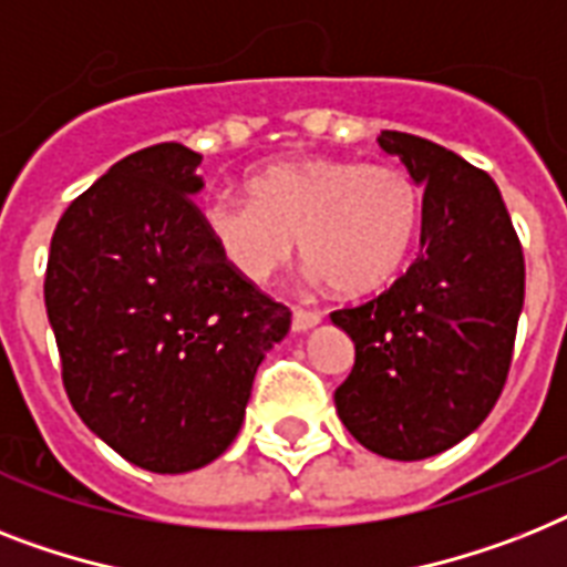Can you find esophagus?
I'll return each instance as SVG.
<instances>
[{"instance_id": "obj_1", "label": "esophagus", "mask_w": 567, "mask_h": 567, "mask_svg": "<svg viewBox=\"0 0 567 567\" xmlns=\"http://www.w3.org/2000/svg\"><path fill=\"white\" fill-rule=\"evenodd\" d=\"M320 320H323V315H320V311H311V308H293L291 323H293V329H297V331L315 329Z\"/></svg>"}]
</instances>
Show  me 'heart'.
Listing matches in <instances>:
<instances>
[{
    "mask_svg": "<svg viewBox=\"0 0 567 567\" xmlns=\"http://www.w3.org/2000/svg\"><path fill=\"white\" fill-rule=\"evenodd\" d=\"M250 197L215 192L204 227L220 256L265 282L297 250L347 297L381 291L402 274L422 227V188L388 163L311 156L265 165Z\"/></svg>",
    "mask_w": 567,
    "mask_h": 567,
    "instance_id": "heart-1",
    "label": "heart"
}]
</instances>
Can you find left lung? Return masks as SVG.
Returning a JSON list of instances; mask_svg holds the SVG:
<instances>
[{
  "instance_id": "1",
  "label": "left lung",
  "mask_w": 567,
  "mask_h": 567,
  "mask_svg": "<svg viewBox=\"0 0 567 567\" xmlns=\"http://www.w3.org/2000/svg\"><path fill=\"white\" fill-rule=\"evenodd\" d=\"M379 145L425 186L422 250L388 291L331 311L355 343L334 408L363 449L425 460L466 440L507 384L524 252L489 174L411 133Z\"/></svg>"
}]
</instances>
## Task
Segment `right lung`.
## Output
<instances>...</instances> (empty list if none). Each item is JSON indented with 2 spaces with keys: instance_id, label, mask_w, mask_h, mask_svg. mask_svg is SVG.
I'll list each match as a JSON object with an SVG mask.
<instances>
[{
  "instance_id": "right-lung-1",
  "label": "right lung",
  "mask_w": 567,
  "mask_h": 567,
  "mask_svg": "<svg viewBox=\"0 0 567 567\" xmlns=\"http://www.w3.org/2000/svg\"><path fill=\"white\" fill-rule=\"evenodd\" d=\"M200 154L118 159L52 236L45 311L69 402L133 466L179 475L236 440L261 358L291 308L244 279L204 227Z\"/></svg>"
}]
</instances>
